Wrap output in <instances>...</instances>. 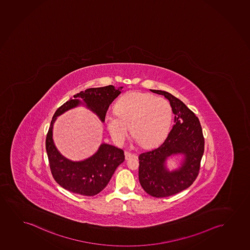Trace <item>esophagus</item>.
I'll return each mask as SVG.
<instances>
[{"label":"esophagus","instance_id":"1","mask_svg":"<svg viewBox=\"0 0 250 250\" xmlns=\"http://www.w3.org/2000/svg\"><path fill=\"white\" fill-rule=\"evenodd\" d=\"M125 160H130L131 158H135L136 157V155L135 154H132V153L130 152H125Z\"/></svg>","mask_w":250,"mask_h":250}]
</instances>
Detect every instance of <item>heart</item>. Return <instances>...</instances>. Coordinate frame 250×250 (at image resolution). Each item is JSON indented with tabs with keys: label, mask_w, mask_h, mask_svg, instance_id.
Listing matches in <instances>:
<instances>
[{
	"label": "heart",
	"mask_w": 250,
	"mask_h": 250,
	"mask_svg": "<svg viewBox=\"0 0 250 250\" xmlns=\"http://www.w3.org/2000/svg\"><path fill=\"white\" fill-rule=\"evenodd\" d=\"M172 117V107L165 99L131 92L116 103L115 114H105V125L116 144L123 145L130 127L136 143L148 148L158 145L166 137Z\"/></svg>",
	"instance_id": "obj_1"
}]
</instances>
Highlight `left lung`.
Segmentation results:
<instances>
[{
	"mask_svg": "<svg viewBox=\"0 0 250 250\" xmlns=\"http://www.w3.org/2000/svg\"><path fill=\"white\" fill-rule=\"evenodd\" d=\"M150 91L168 100L174 114V125L163 144L139 155L138 177L148 194L165 198L188 188L195 181L205 139L199 119L181 100L166 91ZM176 156H181V160L178 167L170 171L166 161Z\"/></svg>",
	"mask_w": 250,
	"mask_h": 250,
	"instance_id": "obj_1",
	"label": "left lung"
}]
</instances>
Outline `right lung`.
Wrapping results in <instances>:
<instances>
[{
  "label": "right lung",
  "instance_id": "add662e5",
  "mask_svg": "<svg viewBox=\"0 0 250 250\" xmlns=\"http://www.w3.org/2000/svg\"><path fill=\"white\" fill-rule=\"evenodd\" d=\"M123 87L109 85L87 88L75 94L55 112L46 136L45 148L52 176L62 188L81 195H96L105 188L116 168L125 161V154L121 148L103 143L88 158L76 162L66 158L59 152L53 140V126L58 116L84 105L104 123L109 105L121 94Z\"/></svg>",
  "mask_w": 250,
  "mask_h": 250
}]
</instances>
